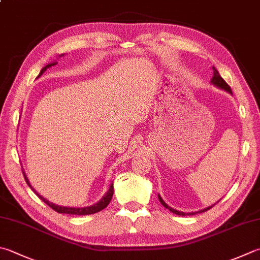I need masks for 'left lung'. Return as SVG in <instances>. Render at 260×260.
<instances>
[{"mask_svg": "<svg viewBox=\"0 0 260 260\" xmlns=\"http://www.w3.org/2000/svg\"><path fill=\"white\" fill-rule=\"evenodd\" d=\"M210 82H212V85H214V86H216V87H218V88H221V89H223V90H225V91H228L229 94H231L232 95V90H231V88H230V86L226 84V82L224 81V79L223 78L219 76V73H218V71L215 69V68L213 67V77H212V80H210ZM158 199H159V202H160V204L163 205V206L165 207V208H168V209H170V212H172V213H174V214H176V215H180V216H187V215H194V214H197V213H204V212H206V210H208V209H210L212 208L214 205H212V206H209V207H207V208H204V209H202V210H198V212H192V213H183V212H180V210H176V209H174V208H172V207H170L168 204H166L164 200H163V198L160 197V196L158 194ZM218 203V202H217Z\"/></svg>", "mask_w": 260, "mask_h": 260, "instance_id": "8db88e82", "label": "left lung"}]
</instances>
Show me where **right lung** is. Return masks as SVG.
<instances>
[{"mask_svg": "<svg viewBox=\"0 0 260 260\" xmlns=\"http://www.w3.org/2000/svg\"><path fill=\"white\" fill-rule=\"evenodd\" d=\"M61 56H63V54H61V55H58V57H61ZM56 63H57L56 61L48 63L47 66L44 67L43 69L41 70V73H39L37 78L41 77V76L43 75V73L45 72V71L48 69V68H51L52 66H55ZM22 173H23L24 179H26V182L28 183L29 187L31 188V190L34 191V192H35V193L38 196V197L41 198V199L43 200V202L45 203L46 205H48V206H50L52 209H54V210H55V212H57V213H61V214H71V215H90V214L99 213V212H101L102 209H104V208L107 206V205L110 204L111 199H112V196H113V191H114V189H113V183H112V184L110 185L109 190H107V192H106L104 196H103V197L101 198L100 202H97L96 204L91 205V206H86V207H67V206H60V205H56V204H53V203H51V202H48V200H47L46 198H44L43 196L39 194V193L37 192V191L31 187V184H30V182H29V180H28V178H27L26 173H24L23 171H22Z\"/></svg>", "mask_w": 260, "mask_h": 260, "instance_id": "right-lung-1", "label": "right lung"}]
</instances>
